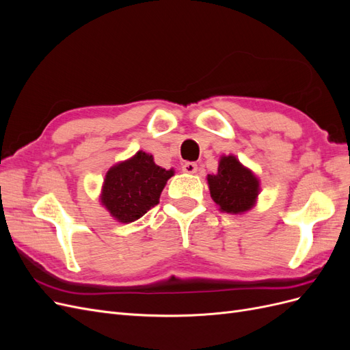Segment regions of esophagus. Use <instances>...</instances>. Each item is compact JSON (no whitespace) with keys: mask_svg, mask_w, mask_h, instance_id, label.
Returning <instances> with one entry per match:
<instances>
[{"mask_svg":"<svg viewBox=\"0 0 350 350\" xmlns=\"http://www.w3.org/2000/svg\"><path fill=\"white\" fill-rule=\"evenodd\" d=\"M183 171L187 174H196L197 172V163L194 162H185L183 165Z\"/></svg>","mask_w":350,"mask_h":350,"instance_id":"esophagus-1","label":"esophagus"}]
</instances>
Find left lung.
<instances>
[{
  "mask_svg": "<svg viewBox=\"0 0 350 350\" xmlns=\"http://www.w3.org/2000/svg\"><path fill=\"white\" fill-rule=\"evenodd\" d=\"M210 196L225 213L242 215L256 204L260 181L235 156H221L217 172L207 175Z\"/></svg>",
  "mask_w": 350,
  "mask_h": 350,
  "instance_id": "obj_1",
  "label": "left lung"
}]
</instances>
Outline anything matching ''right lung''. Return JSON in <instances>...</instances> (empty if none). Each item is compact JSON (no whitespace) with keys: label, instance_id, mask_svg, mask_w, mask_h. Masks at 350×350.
Masks as SVG:
<instances>
[{"label":"right lung","instance_id":"obj_1","mask_svg":"<svg viewBox=\"0 0 350 350\" xmlns=\"http://www.w3.org/2000/svg\"><path fill=\"white\" fill-rule=\"evenodd\" d=\"M174 169L157 166L153 156L137 152L129 161L112 166L105 176L100 203L122 224L140 219L159 203Z\"/></svg>","mask_w":350,"mask_h":350}]
</instances>
